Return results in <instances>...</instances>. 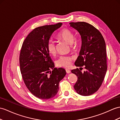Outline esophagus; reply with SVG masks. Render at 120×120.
<instances>
[{
	"mask_svg": "<svg viewBox=\"0 0 120 120\" xmlns=\"http://www.w3.org/2000/svg\"><path fill=\"white\" fill-rule=\"evenodd\" d=\"M66 71L67 73H68V74L70 73L71 72V71H70V70H68V69H66Z\"/></svg>",
	"mask_w": 120,
	"mask_h": 120,
	"instance_id": "esophagus-1",
	"label": "esophagus"
}]
</instances>
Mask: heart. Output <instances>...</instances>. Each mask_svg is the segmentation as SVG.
<instances>
[{"mask_svg":"<svg viewBox=\"0 0 120 120\" xmlns=\"http://www.w3.org/2000/svg\"><path fill=\"white\" fill-rule=\"evenodd\" d=\"M58 39L66 42L70 44L71 48L74 49L77 45L76 41L74 39V35L72 32L67 28H64L61 30L57 34ZM47 50L48 52L52 55L56 53V47L55 43L53 41L50 40L47 43ZM73 57L69 56H60L56 62V64L58 67H63L65 68H69L71 67L72 64Z\"/></svg>","mask_w":120,"mask_h":120,"instance_id":"b5f03b06","label":"heart"}]
</instances>
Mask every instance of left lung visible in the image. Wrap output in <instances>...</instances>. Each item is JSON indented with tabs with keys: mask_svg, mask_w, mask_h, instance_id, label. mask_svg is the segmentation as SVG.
<instances>
[{
	"mask_svg": "<svg viewBox=\"0 0 120 120\" xmlns=\"http://www.w3.org/2000/svg\"><path fill=\"white\" fill-rule=\"evenodd\" d=\"M69 24L79 32L82 41L79 55L75 65L81 67L80 69L85 65L86 70L83 72L78 68L72 70V73L77 76L74 88L80 95H91L100 88L106 73L105 42L100 32L91 24L84 22Z\"/></svg>",
	"mask_w": 120,
	"mask_h": 120,
	"instance_id": "1",
	"label": "left lung"
}]
</instances>
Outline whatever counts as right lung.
<instances>
[{
  "instance_id": "1",
  "label": "right lung",
  "mask_w": 120,
  "mask_h": 120,
  "mask_svg": "<svg viewBox=\"0 0 120 120\" xmlns=\"http://www.w3.org/2000/svg\"><path fill=\"white\" fill-rule=\"evenodd\" d=\"M62 25L58 23L34 28L25 38L20 51V71L25 86L32 94L44 100L56 95L60 81L66 74L64 69L54 68L46 48L52 34Z\"/></svg>"
}]
</instances>
